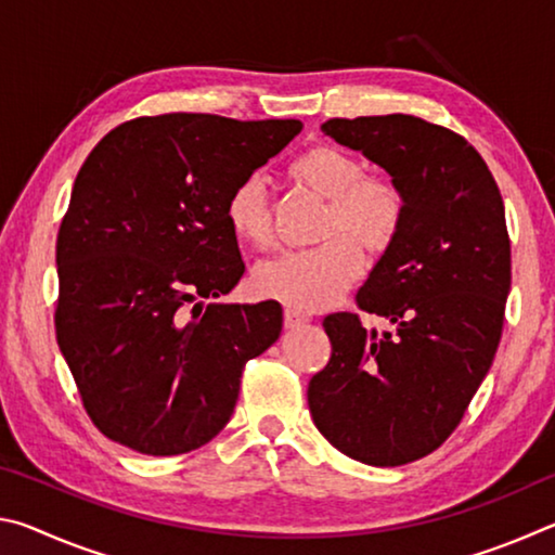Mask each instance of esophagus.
<instances>
[{
  "mask_svg": "<svg viewBox=\"0 0 555 555\" xmlns=\"http://www.w3.org/2000/svg\"><path fill=\"white\" fill-rule=\"evenodd\" d=\"M304 323H308V315L306 313L294 311V308H286V311H284V325L288 327V331H294V327H300Z\"/></svg>",
  "mask_w": 555,
  "mask_h": 555,
  "instance_id": "1",
  "label": "esophagus"
}]
</instances>
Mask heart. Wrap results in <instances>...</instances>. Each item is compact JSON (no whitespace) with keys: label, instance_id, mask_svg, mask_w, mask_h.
Masks as SVG:
<instances>
[{"label":"heart","instance_id":"obj_1","mask_svg":"<svg viewBox=\"0 0 555 555\" xmlns=\"http://www.w3.org/2000/svg\"><path fill=\"white\" fill-rule=\"evenodd\" d=\"M294 173L300 183L331 201L323 224L327 242L261 261L251 281L259 296L294 311H321L362 276V244L382 255L397 242L406 220V198L399 185L370 178L360 158L335 146L308 149L294 164ZM224 218L240 242L255 249L274 247V205L264 171H251L232 188Z\"/></svg>","mask_w":555,"mask_h":555}]
</instances>
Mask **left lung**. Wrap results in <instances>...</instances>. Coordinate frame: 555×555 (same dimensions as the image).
<instances>
[{"mask_svg": "<svg viewBox=\"0 0 555 555\" xmlns=\"http://www.w3.org/2000/svg\"><path fill=\"white\" fill-rule=\"evenodd\" d=\"M321 129L391 176L406 220L354 298L389 327L325 315L333 354L308 406L340 453L406 465L446 443L492 367L512 286L504 203L485 158L446 127L384 115Z\"/></svg>", "mask_w": 555, "mask_h": 555, "instance_id": "left-lung-1", "label": "left lung"}]
</instances>
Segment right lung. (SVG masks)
<instances>
[{"label": "right lung", "instance_id": "add662e5", "mask_svg": "<svg viewBox=\"0 0 555 555\" xmlns=\"http://www.w3.org/2000/svg\"><path fill=\"white\" fill-rule=\"evenodd\" d=\"M300 129L173 112L125 121L86 158L55 244V337L109 440L164 457L228 426L284 313L220 304L244 274L224 203Z\"/></svg>", "mask_w": 555, "mask_h": 555}]
</instances>
